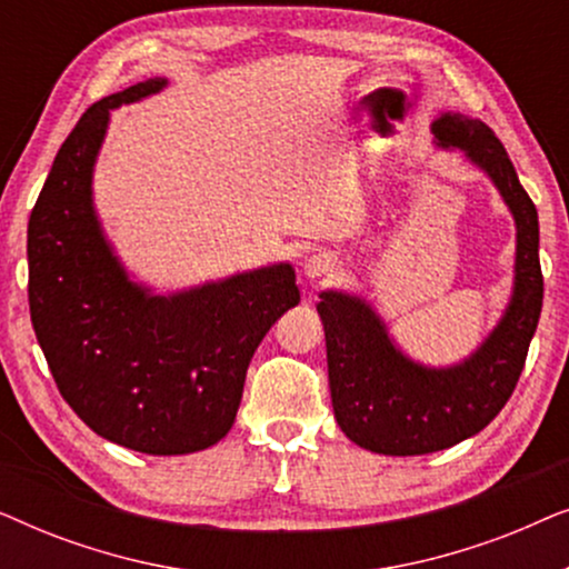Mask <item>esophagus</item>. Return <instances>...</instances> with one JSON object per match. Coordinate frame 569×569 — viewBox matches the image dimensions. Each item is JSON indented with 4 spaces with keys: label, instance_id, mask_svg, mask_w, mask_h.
<instances>
[{
    "label": "esophagus",
    "instance_id": "34e87169",
    "mask_svg": "<svg viewBox=\"0 0 569 569\" xmlns=\"http://www.w3.org/2000/svg\"><path fill=\"white\" fill-rule=\"evenodd\" d=\"M337 259L331 253H313L310 259H306V274L310 279H321V277H331L337 271Z\"/></svg>",
    "mask_w": 569,
    "mask_h": 569
}]
</instances>
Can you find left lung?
I'll return each instance as SVG.
<instances>
[{
	"label": "left lung",
	"mask_w": 569,
	"mask_h": 569,
	"mask_svg": "<svg viewBox=\"0 0 569 569\" xmlns=\"http://www.w3.org/2000/svg\"><path fill=\"white\" fill-rule=\"evenodd\" d=\"M432 131L440 147H458L492 178L516 217V282L495 331L453 368L411 362L368 302L321 292L316 308L326 331L333 417L349 440L383 456L435 453L485 430L516 391L541 316L539 214L502 142L487 123L461 113H442Z\"/></svg>",
	"instance_id": "left-lung-1"
}]
</instances>
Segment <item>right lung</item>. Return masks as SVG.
<instances>
[{"mask_svg": "<svg viewBox=\"0 0 569 569\" xmlns=\"http://www.w3.org/2000/svg\"><path fill=\"white\" fill-rule=\"evenodd\" d=\"M166 88L162 77L90 106L64 139L28 222V300L59 393L116 446L183 456L236 422L248 362L300 302L290 263L189 292L131 282L92 207V166L111 108Z\"/></svg>", "mask_w": 569, "mask_h": 569, "instance_id": "add662e5", "label": "right lung"}]
</instances>
